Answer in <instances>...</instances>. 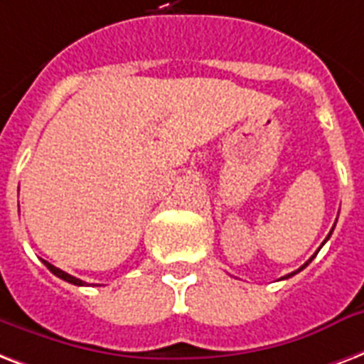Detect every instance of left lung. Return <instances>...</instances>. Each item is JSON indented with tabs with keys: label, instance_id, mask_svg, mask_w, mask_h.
Returning a JSON list of instances; mask_svg holds the SVG:
<instances>
[{
	"label": "left lung",
	"instance_id": "1",
	"mask_svg": "<svg viewBox=\"0 0 364 364\" xmlns=\"http://www.w3.org/2000/svg\"><path fill=\"white\" fill-rule=\"evenodd\" d=\"M331 233H332V232H331ZM331 233H328V237H331ZM328 237H326V239H328ZM326 239H325V243H326ZM314 258H315V255H314V256H311V258H309V260H308V262H306V264H304V266H302V267H300V269H296V272H292V273H289V275H284V277H281V279H289V277H292V275H296V273H298V272H302L304 267L308 266L309 262L314 260Z\"/></svg>",
	"mask_w": 364,
	"mask_h": 364
}]
</instances>
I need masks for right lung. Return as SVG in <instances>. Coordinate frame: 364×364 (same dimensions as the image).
Wrapping results in <instances>:
<instances>
[{"instance_id":"add662e5","label":"right lung","mask_w":364,"mask_h":364,"mask_svg":"<svg viewBox=\"0 0 364 364\" xmlns=\"http://www.w3.org/2000/svg\"><path fill=\"white\" fill-rule=\"evenodd\" d=\"M43 264H45V266H47V269H49L50 273H55L56 277L64 279V281H68V283L77 284V287H85V284H87L85 281H81V279L74 277V275H70V273L62 272V269H58V267H55V266H53V264H49V262H47V260H43Z\"/></svg>"}]
</instances>
